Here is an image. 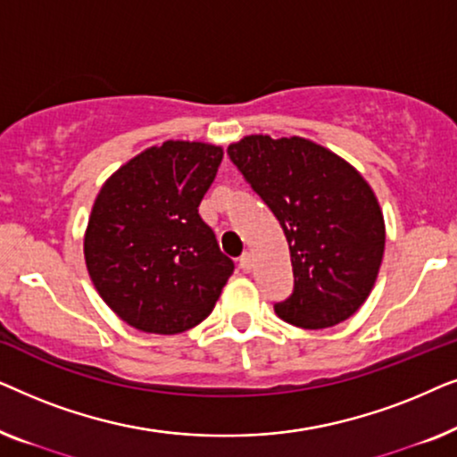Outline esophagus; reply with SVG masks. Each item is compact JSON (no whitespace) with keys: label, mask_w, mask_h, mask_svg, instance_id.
<instances>
[{"label":"esophagus","mask_w":457,"mask_h":457,"mask_svg":"<svg viewBox=\"0 0 457 457\" xmlns=\"http://www.w3.org/2000/svg\"><path fill=\"white\" fill-rule=\"evenodd\" d=\"M239 266H241V270H243V272H249V270H252V266H253V258H252V253H249V252H243V255L239 258Z\"/></svg>","instance_id":"1"}]
</instances>
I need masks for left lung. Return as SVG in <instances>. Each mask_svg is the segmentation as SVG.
<instances>
[{"instance_id": "left-lung-1", "label": "left lung", "mask_w": 457, "mask_h": 457, "mask_svg": "<svg viewBox=\"0 0 457 457\" xmlns=\"http://www.w3.org/2000/svg\"><path fill=\"white\" fill-rule=\"evenodd\" d=\"M228 155L277 216L289 243L293 293L274 303L299 328L335 327L360 310L385 253V218L355 168L303 137L247 135Z\"/></svg>"}]
</instances>
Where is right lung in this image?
I'll list each match as a JSON object with an SVG mask.
<instances>
[{
	"label": "right lung",
	"instance_id": "1",
	"mask_svg": "<svg viewBox=\"0 0 457 457\" xmlns=\"http://www.w3.org/2000/svg\"><path fill=\"white\" fill-rule=\"evenodd\" d=\"M222 147L164 141L118 168L85 230V264L99 297L129 327L177 335L210 316L233 260L199 216Z\"/></svg>",
	"mask_w": 457,
	"mask_h": 457
}]
</instances>
